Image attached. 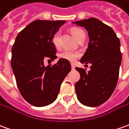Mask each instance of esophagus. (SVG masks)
I'll use <instances>...</instances> for the list:
<instances>
[{
    "label": "esophagus",
    "mask_w": 129,
    "mask_h": 129,
    "mask_svg": "<svg viewBox=\"0 0 129 129\" xmlns=\"http://www.w3.org/2000/svg\"><path fill=\"white\" fill-rule=\"evenodd\" d=\"M71 67H72V70H75V65H74V64H71Z\"/></svg>",
    "instance_id": "1"
}]
</instances>
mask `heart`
Listing matches in <instances>:
<instances>
[{
	"instance_id": "heart-1",
	"label": "heart",
	"mask_w": 129,
	"mask_h": 129,
	"mask_svg": "<svg viewBox=\"0 0 129 129\" xmlns=\"http://www.w3.org/2000/svg\"><path fill=\"white\" fill-rule=\"evenodd\" d=\"M83 31L78 28H73L71 29V33L73 35V37L75 38L76 39H78L80 37V34ZM52 43L53 46L58 49L59 47V32L57 31L55 32L52 37ZM81 54L80 52L78 51H72V50H66L62 52L61 54H59V57L61 59H64L65 60H67L69 62H74L77 58L80 57Z\"/></svg>"
}]
</instances>
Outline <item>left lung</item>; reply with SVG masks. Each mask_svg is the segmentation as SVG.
Masks as SVG:
<instances>
[{"label": "left lung", "instance_id": "8db88e82", "mask_svg": "<svg viewBox=\"0 0 129 129\" xmlns=\"http://www.w3.org/2000/svg\"><path fill=\"white\" fill-rule=\"evenodd\" d=\"M85 28L89 44L80 59L90 63V70L75 67L80 78L75 84L78 101L84 106L96 107L111 96L118 80L122 54L120 40L111 27L95 18L72 22Z\"/></svg>", "mask_w": 129, "mask_h": 129}]
</instances>
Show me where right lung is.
I'll return each instance as SVG.
<instances>
[{
  "mask_svg": "<svg viewBox=\"0 0 129 129\" xmlns=\"http://www.w3.org/2000/svg\"><path fill=\"white\" fill-rule=\"evenodd\" d=\"M65 22L36 20L18 33L13 45L11 67L18 88L34 106H46L54 101L71 70L70 62L64 59L54 65L45 67L44 64L57 57L52 37Z\"/></svg>",
  "mask_w": 129,
  "mask_h": 129,
  "instance_id": "1",
  "label": "right lung"
}]
</instances>
